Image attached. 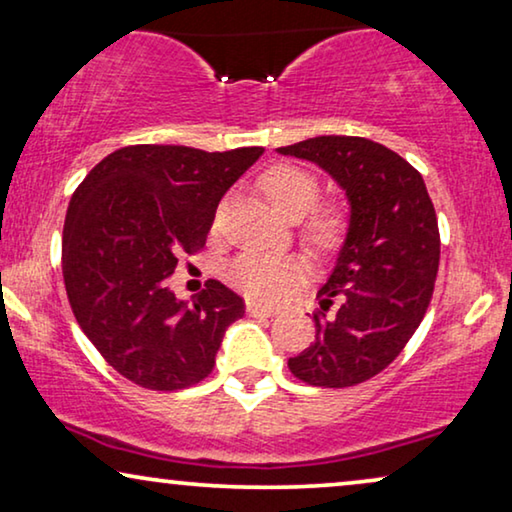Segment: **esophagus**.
I'll use <instances>...</instances> for the list:
<instances>
[{
  "label": "esophagus",
  "instance_id": "34e87169",
  "mask_svg": "<svg viewBox=\"0 0 512 512\" xmlns=\"http://www.w3.org/2000/svg\"><path fill=\"white\" fill-rule=\"evenodd\" d=\"M247 314L249 317H275L277 310H272V307H263L258 303H247Z\"/></svg>",
  "mask_w": 512,
  "mask_h": 512
}]
</instances>
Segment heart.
I'll return each instance as SVG.
<instances>
[{
  "mask_svg": "<svg viewBox=\"0 0 512 512\" xmlns=\"http://www.w3.org/2000/svg\"><path fill=\"white\" fill-rule=\"evenodd\" d=\"M261 193L272 212L286 221H298L310 212L319 184L310 172L296 165H275L261 177ZM345 219L335 207L319 209L305 223V240L314 249H328L340 240ZM305 265L291 256L242 254L226 268L228 284L258 303H279L303 282Z\"/></svg>",
  "mask_w": 512,
  "mask_h": 512,
  "instance_id": "obj_1",
  "label": "heart"
}]
</instances>
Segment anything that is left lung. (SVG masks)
Here are the masks:
<instances>
[{"label": "left lung", "mask_w": 512, "mask_h": 512, "mask_svg": "<svg viewBox=\"0 0 512 512\" xmlns=\"http://www.w3.org/2000/svg\"><path fill=\"white\" fill-rule=\"evenodd\" d=\"M319 165L349 205L347 233L314 314L317 340L289 359L314 387L342 389L382 373L408 345L431 303L440 261L433 202L415 167L363 137H312L277 149Z\"/></svg>", "instance_id": "1"}]
</instances>
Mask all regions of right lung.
Instances as JSON below:
<instances>
[{
    "label": "right lung",
    "mask_w": 512,
    "mask_h": 512,
    "mask_svg": "<svg viewBox=\"0 0 512 512\" xmlns=\"http://www.w3.org/2000/svg\"><path fill=\"white\" fill-rule=\"evenodd\" d=\"M261 156V146H123L74 191L62 230L67 298L81 331L125 380L174 391L212 373L244 300L209 279L188 307L165 279L179 254L205 247L221 198Z\"/></svg>",
    "instance_id": "right-lung-1"
}]
</instances>
